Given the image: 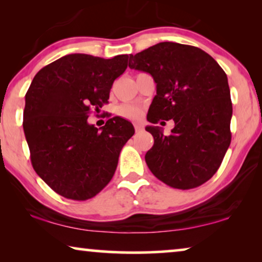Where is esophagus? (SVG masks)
Wrapping results in <instances>:
<instances>
[{
	"mask_svg": "<svg viewBox=\"0 0 262 262\" xmlns=\"http://www.w3.org/2000/svg\"><path fill=\"white\" fill-rule=\"evenodd\" d=\"M135 131L136 132H141L143 131V126L141 124H135Z\"/></svg>",
	"mask_w": 262,
	"mask_h": 262,
	"instance_id": "obj_1",
	"label": "esophagus"
}]
</instances>
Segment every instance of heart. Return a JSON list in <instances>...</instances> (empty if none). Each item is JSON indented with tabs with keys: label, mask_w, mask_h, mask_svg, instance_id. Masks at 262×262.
I'll return each mask as SVG.
<instances>
[{
	"label": "heart",
	"mask_w": 262,
	"mask_h": 262,
	"mask_svg": "<svg viewBox=\"0 0 262 262\" xmlns=\"http://www.w3.org/2000/svg\"><path fill=\"white\" fill-rule=\"evenodd\" d=\"M119 114L127 119L137 120L142 117V110L134 105H123L119 108Z\"/></svg>",
	"instance_id": "1"
}]
</instances>
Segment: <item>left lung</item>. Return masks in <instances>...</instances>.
<instances>
[{"instance_id":"left-lung-1","label":"left lung","mask_w":262,"mask_h":262,"mask_svg":"<svg viewBox=\"0 0 262 262\" xmlns=\"http://www.w3.org/2000/svg\"><path fill=\"white\" fill-rule=\"evenodd\" d=\"M128 67L150 74L156 83L148 121L175 124L169 136L160 126L145 127L154 137L145 154L151 173L179 189L210 180L231 142L232 103L224 70L202 49L170 41L130 55Z\"/></svg>"}]
</instances>
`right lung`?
I'll return each mask as SVG.
<instances>
[{"label":"right lung","mask_w":262,"mask_h":262,"mask_svg":"<svg viewBox=\"0 0 262 262\" xmlns=\"http://www.w3.org/2000/svg\"><path fill=\"white\" fill-rule=\"evenodd\" d=\"M127 58L67 55L39 70L28 88L23 125L32 166L64 198L87 200L98 194L135 134L134 125L120 117L110 118L100 128L88 123L91 111L108 102Z\"/></svg>","instance_id":"1"}]
</instances>
